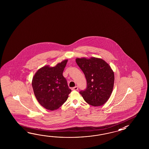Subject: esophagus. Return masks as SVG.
<instances>
[{
    "label": "esophagus",
    "instance_id": "esophagus-1",
    "mask_svg": "<svg viewBox=\"0 0 149 149\" xmlns=\"http://www.w3.org/2000/svg\"><path fill=\"white\" fill-rule=\"evenodd\" d=\"M78 89V87L77 86H75L74 87L72 88V90H74V91H77Z\"/></svg>",
    "mask_w": 149,
    "mask_h": 149
}]
</instances>
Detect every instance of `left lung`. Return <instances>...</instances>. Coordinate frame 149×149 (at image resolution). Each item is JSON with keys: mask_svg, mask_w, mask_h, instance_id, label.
Wrapping results in <instances>:
<instances>
[{"mask_svg": "<svg viewBox=\"0 0 149 149\" xmlns=\"http://www.w3.org/2000/svg\"><path fill=\"white\" fill-rule=\"evenodd\" d=\"M76 63L85 76L87 87L80 94L88 104L101 106L108 101L113 88L114 72L111 67L100 58H77Z\"/></svg>", "mask_w": 149, "mask_h": 149, "instance_id": "obj_1", "label": "left lung"}]
</instances>
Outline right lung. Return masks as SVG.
<instances>
[{
    "label": "right lung",
    "mask_w": 149,
    "mask_h": 149,
    "mask_svg": "<svg viewBox=\"0 0 149 149\" xmlns=\"http://www.w3.org/2000/svg\"><path fill=\"white\" fill-rule=\"evenodd\" d=\"M68 60L62 61L55 67L45 65L36 72L32 86L35 96L44 108L54 111L67 101L71 90L63 76Z\"/></svg>",
    "instance_id": "add662e5"
}]
</instances>
